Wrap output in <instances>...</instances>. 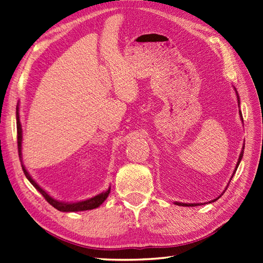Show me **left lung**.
Returning <instances> with one entry per match:
<instances>
[{
  "mask_svg": "<svg viewBox=\"0 0 263 263\" xmlns=\"http://www.w3.org/2000/svg\"><path fill=\"white\" fill-rule=\"evenodd\" d=\"M236 93H237V98H238V101H239V96H238V92L236 91ZM239 115H240V117H241V120H242V115H241V111H239ZM243 121V120H242ZM243 148H245V145H243V147H242V151H241V153H240V155H239V160H238V162H237V165H236V168H235V171H234V174L236 173V171H237V168H238V166H239V163H240V161H241V159H242V155H243ZM234 174H232V176H234ZM222 195V194H221ZM220 195V196H221ZM219 196V197H220ZM218 197V198H219ZM218 198H215L214 200H212V201H215V200H217ZM176 205H178V206H186V207H194V206H198L199 204H183V202H175Z\"/></svg>",
  "mask_w": 263,
  "mask_h": 263,
  "instance_id": "1",
  "label": "left lung"
}]
</instances>
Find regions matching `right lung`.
Returning <instances> with one entry per match:
<instances>
[{
	"label": "right lung",
	"mask_w": 263,
	"mask_h": 263,
	"mask_svg": "<svg viewBox=\"0 0 263 263\" xmlns=\"http://www.w3.org/2000/svg\"><path fill=\"white\" fill-rule=\"evenodd\" d=\"M16 120H17V147H18V155H20V160L22 159V126H21V122H20V115H18V106L16 108ZM22 163V161H21ZM22 168H23V172L24 174L26 176V178L28 179L29 182H31V184L35 187V189L39 191L44 198L46 199L49 204L58 209L59 212H66V213H69V212H82V211H89V209H95L97 207H99L102 202L107 199V197L109 196V193H110V187L109 190L103 192L99 195H97V196L92 197V198H89V199H86V200H81V201H78V202H64V201H59V200H56L52 198L51 196H49V195L45 192L42 187L37 184L34 179L31 177V175L28 174V172L26 171L25 166L23 165V163H22Z\"/></svg>",
	"instance_id": "add662e5"
}]
</instances>
